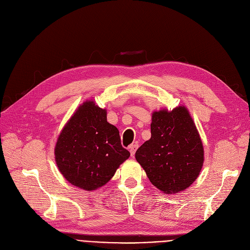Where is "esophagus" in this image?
I'll return each mask as SVG.
<instances>
[{"label": "esophagus", "instance_id": "esophagus-1", "mask_svg": "<svg viewBox=\"0 0 250 250\" xmlns=\"http://www.w3.org/2000/svg\"><path fill=\"white\" fill-rule=\"evenodd\" d=\"M138 147H139L138 144H133V145L129 146V152H131V155H132L133 157L135 156V153H136V151H137Z\"/></svg>", "mask_w": 250, "mask_h": 250}]
</instances>
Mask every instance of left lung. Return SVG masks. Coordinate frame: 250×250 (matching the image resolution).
Instances as JSON below:
<instances>
[{"label":"left lung","mask_w":250,"mask_h":250,"mask_svg":"<svg viewBox=\"0 0 250 250\" xmlns=\"http://www.w3.org/2000/svg\"><path fill=\"white\" fill-rule=\"evenodd\" d=\"M149 181L166 194L190 187L201 171L202 141L186 107L152 113L151 138L136 152Z\"/></svg>","instance_id":"obj_1"}]
</instances>
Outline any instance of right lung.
Here are the masks:
<instances>
[{
	"label": "right lung",
	"mask_w": 250,
	"mask_h": 250,
	"mask_svg": "<svg viewBox=\"0 0 250 250\" xmlns=\"http://www.w3.org/2000/svg\"><path fill=\"white\" fill-rule=\"evenodd\" d=\"M128 157L117 127L107 123L106 110L93 100L75 110L55 146L56 165L63 177L85 191L104 186Z\"/></svg>",
	"instance_id": "1"
}]
</instances>
